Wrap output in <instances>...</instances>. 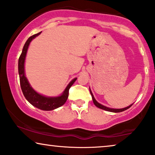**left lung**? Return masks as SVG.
Segmentation results:
<instances>
[{
	"label": "left lung",
	"mask_w": 155,
	"mask_h": 155,
	"mask_svg": "<svg viewBox=\"0 0 155 155\" xmlns=\"http://www.w3.org/2000/svg\"><path fill=\"white\" fill-rule=\"evenodd\" d=\"M90 94H91V95H92V101H93L94 104H95V105L96 106V107H99V108H100V109H102V110H106V111L112 112H123V111H124V110L129 109V108L132 105V104H130V106H128V107H124V108H122V109H114V108H110V107H105V106L102 105V104H100L99 102H97V101H96L95 99V97H94L93 95H92V92H91V90H90Z\"/></svg>",
	"instance_id": "obj_1"
}]
</instances>
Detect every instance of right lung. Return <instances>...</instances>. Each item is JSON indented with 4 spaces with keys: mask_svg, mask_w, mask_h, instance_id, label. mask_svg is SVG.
Returning <instances> with one entry per match:
<instances>
[{
    "mask_svg": "<svg viewBox=\"0 0 155 155\" xmlns=\"http://www.w3.org/2000/svg\"><path fill=\"white\" fill-rule=\"evenodd\" d=\"M41 33H38L35 35H32L30 37L27 41L25 42V45L23 46V51L21 56H20L18 60V73L20 77V83H21V87L22 92H23L24 96L26 98V100L31 103L34 107L38 108V109L42 110H55L56 108L61 107L65 103L68 97V94H69V89L72 85H73L74 82L77 80V78H75L72 80L71 82L68 84L67 87L64 90L63 93L58 97H45L38 93L34 90L31 85L28 81L27 78L25 75V70H24V63H25V56L27 53L28 48L30 45L32 40L35 37H37L38 35H40Z\"/></svg>",
    "mask_w": 155,
    "mask_h": 155,
    "instance_id": "right-lung-1",
    "label": "right lung"
}]
</instances>
